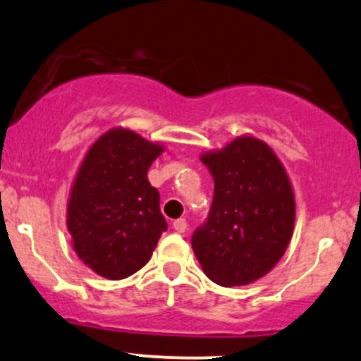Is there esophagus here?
<instances>
[{"mask_svg":"<svg viewBox=\"0 0 361 361\" xmlns=\"http://www.w3.org/2000/svg\"><path fill=\"white\" fill-rule=\"evenodd\" d=\"M173 228H175L176 232L183 233V232H186V228H188V224H186L185 219H178L173 222Z\"/></svg>","mask_w":361,"mask_h":361,"instance_id":"1","label":"esophagus"}]
</instances>
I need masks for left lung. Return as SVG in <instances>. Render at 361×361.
Instances as JSON below:
<instances>
[{
	"instance_id": "obj_1",
	"label": "left lung",
	"mask_w": 361,
	"mask_h": 361,
	"mask_svg": "<svg viewBox=\"0 0 361 361\" xmlns=\"http://www.w3.org/2000/svg\"><path fill=\"white\" fill-rule=\"evenodd\" d=\"M215 181L207 222L192 247L216 284L247 286L279 262L296 220L289 176L274 151L254 136H238L200 156Z\"/></svg>"
}]
</instances>
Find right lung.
Masks as SVG:
<instances>
[{
    "label": "right lung",
    "mask_w": 361,
    "mask_h": 361,
    "mask_svg": "<svg viewBox=\"0 0 361 361\" xmlns=\"http://www.w3.org/2000/svg\"><path fill=\"white\" fill-rule=\"evenodd\" d=\"M164 147L131 129L104 133L87 151L71 188L67 228L95 274L124 279L145 267L168 228L147 169Z\"/></svg>",
    "instance_id": "add662e5"
}]
</instances>
